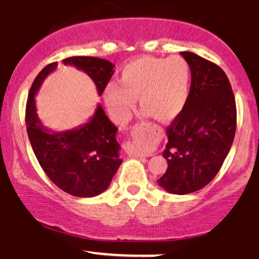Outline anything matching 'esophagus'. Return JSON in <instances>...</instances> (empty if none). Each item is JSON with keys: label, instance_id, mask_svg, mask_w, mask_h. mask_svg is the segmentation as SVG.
Masks as SVG:
<instances>
[{"label": "esophagus", "instance_id": "obj_1", "mask_svg": "<svg viewBox=\"0 0 259 259\" xmlns=\"http://www.w3.org/2000/svg\"><path fill=\"white\" fill-rule=\"evenodd\" d=\"M133 153H134V156H139V157H146V156H151V154H146V153H140V152H138V151H133Z\"/></svg>", "mask_w": 259, "mask_h": 259}]
</instances>
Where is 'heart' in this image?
Returning <instances> with one entry per match:
<instances>
[{"mask_svg":"<svg viewBox=\"0 0 259 259\" xmlns=\"http://www.w3.org/2000/svg\"><path fill=\"white\" fill-rule=\"evenodd\" d=\"M190 88L191 69L183 57H141L124 68L120 86H107L105 102L119 123L129 118L136 99L145 117L171 121L185 108Z\"/></svg>","mask_w":259,"mask_h":259,"instance_id":"obj_1","label":"heart"}]
</instances>
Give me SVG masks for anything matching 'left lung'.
I'll list each match as a JSON object with an SVG mask.
<instances>
[{
  "instance_id": "left-lung-1",
  "label": "left lung",
  "mask_w": 259,
  "mask_h": 259,
  "mask_svg": "<svg viewBox=\"0 0 259 259\" xmlns=\"http://www.w3.org/2000/svg\"><path fill=\"white\" fill-rule=\"evenodd\" d=\"M191 69L185 108L167 129L168 169L158 185L169 194L198 191L213 180L236 132V105L227 74L192 52H181Z\"/></svg>"
}]
</instances>
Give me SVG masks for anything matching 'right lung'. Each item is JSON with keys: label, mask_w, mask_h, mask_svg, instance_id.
Returning a JSON list of instances; mask_svg holds the SVG:
<instances>
[{"label": "right lung", "mask_w": 259, "mask_h": 259, "mask_svg": "<svg viewBox=\"0 0 259 259\" xmlns=\"http://www.w3.org/2000/svg\"><path fill=\"white\" fill-rule=\"evenodd\" d=\"M63 63L88 74L100 96L114 73V64L97 57L76 56L63 59ZM56 68L57 62L46 65L32 82L26 102V132L41 168L55 185L76 197H94L108 189L123 162L115 139L118 127L100 103L88 123L75 129L51 132L45 127L37 117L35 96Z\"/></svg>", "instance_id": "1"}]
</instances>
